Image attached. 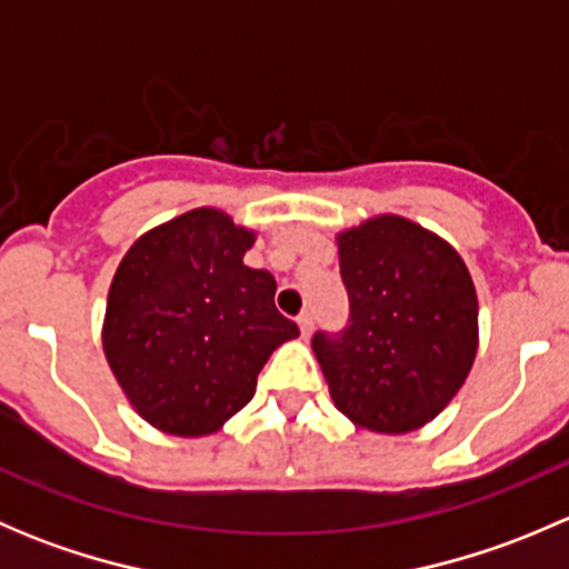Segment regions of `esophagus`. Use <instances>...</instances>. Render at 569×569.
<instances>
[{
    "mask_svg": "<svg viewBox=\"0 0 569 569\" xmlns=\"http://www.w3.org/2000/svg\"><path fill=\"white\" fill-rule=\"evenodd\" d=\"M297 325H300V332H302V338H311V332H313V317L311 313H300V317H297Z\"/></svg>",
    "mask_w": 569,
    "mask_h": 569,
    "instance_id": "1",
    "label": "esophagus"
}]
</instances>
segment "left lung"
<instances>
[{"label":"left lung","mask_w":569,"mask_h":569,"mask_svg":"<svg viewBox=\"0 0 569 569\" xmlns=\"http://www.w3.org/2000/svg\"><path fill=\"white\" fill-rule=\"evenodd\" d=\"M349 325L313 352L338 410L360 429L405 435L462 388L479 347V302L460 252L399 214L338 233Z\"/></svg>","instance_id":"obj_1"}]
</instances>
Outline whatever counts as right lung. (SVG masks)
I'll return each instance as SVG.
<instances>
[{
  "label": "right lung",
  "mask_w": 569,
  "mask_h": 569,
  "mask_svg": "<svg viewBox=\"0 0 569 569\" xmlns=\"http://www.w3.org/2000/svg\"><path fill=\"white\" fill-rule=\"evenodd\" d=\"M256 233L220 209H192L142 233L107 297V363L140 418L200 438L237 416L258 371L300 327L274 308L267 269L244 267Z\"/></svg>",
  "instance_id": "add662e5"
}]
</instances>
